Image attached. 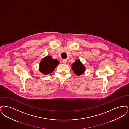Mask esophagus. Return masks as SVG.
<instances>
[{"label": "esophagus", "mask_w": 129, "mask_h": 129, "mask_svg": "<svg viewBox=\"0 0 129 129\" xmlns=\"http://www.w3.org/2000/svg\"><path fill=\"white\" fill-rule=\"evenodd\" d=\"M62 61L64 64H66L67 62V59H63Z\"/></svg>", "instance_id": "esophagus-1"}]
</instances>
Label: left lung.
<instances>
[{
	"label": "left lung",
	"instance_id": "left-lung-1",
	"mask_svg": "<svg viewBox=\"0 0 129 129\" xmlns=\"http://www.w3.org/2000/svg\"><path fill=\"white\" fill-rule=\"evenodd\" d=\"M72 68L74 71V73L77 76L81 75L84 74L86 68L82 64L80 60H76L72 65Z\"/></svg>",
	"mask_w": 129,
	"mask_h": 129
}]
</instances>
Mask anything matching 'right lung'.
I'll return each mask as SVG.
<instances>
[{
	"label": "right lung",
	"mask_w": 129,
	"mask_h": 129,
	"mask_svg": "<svg viewBox=\"0 0 129 129\" xmlns=\"http://www.w3.org/2000/svg\"><path fill=\"white\" fill-rule=\"evenodd\" d=\"M57 59H53L51 56L44 57L40 63L39 71L44 74L52 73L59 64Z\"/></svg>",
	"instance_id": "obj_1"
}]
</instances>
